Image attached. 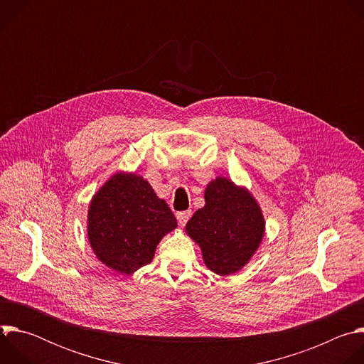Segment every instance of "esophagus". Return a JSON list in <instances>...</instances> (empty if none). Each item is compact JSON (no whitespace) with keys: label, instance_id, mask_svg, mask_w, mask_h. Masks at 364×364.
I'll list each match as a JSON object with an SVG mask.
<instances>
[{"label":"esophagus","instance_id":"34e87169","mask_svg":"<svg viewBox=\"0 0 364 364\" xmlns=\"http://www.w3.org/2000/svg\"><path fill=\"white\" fill-rule=\"evenodd\" d=\"M176 216H177L178 225H180V226H184V225L188 222V219H190V216H191V212H190V210H186V212H178Z\"/></svg>","mask_w":364,"mask_h":364}]
</instances>
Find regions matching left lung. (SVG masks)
Here are the masks:
<instances>
[{"instance_id": "8db88e82", "label": "left lung", "mask_w": 364, "mask_h": 364, "mask_svg": "<svg viewBox=\"0 0 364 364\" xmlns=\"http://www.w3.org/2000/svg\"><path fill=\"white\" fill-rule=\"evenodd\" d=\"M205 204L186 225L187 235L200 246L205 267L226 277L240 271L257 250L265 233V219L253 196L226 177L204 190Z\"/></svg>"}]
</instances>
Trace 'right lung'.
Segmentation results:
<instances>
[{"label": "right lung", "instance_id": "1", "mask_svg": "<svg viewBox=\"0 0 364 364\" xmlns=\"http://www.w3.org/2000/svg\"><path fill=\"white\" fill-rule=\"evenodd\" d=\"M176 228L168 204L135 173L114 174L89 204L87 239L95 255L125 275L148 265L160 240Z\"/></svg>", "mask_w": 364, "mask_h": 364}]
</instances>
